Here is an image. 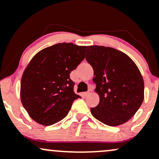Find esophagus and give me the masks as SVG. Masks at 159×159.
<instances>
[{
    "label": "esophagus",
    "mask_w": 159,
    "mask_h": 159,
    "mask_svg": "<svg viewBox=\"0 0 159 159\" xmlns=\"http://www.w3.org/2000/svg\"><path fill=\"white\" fill-rule=\"evenodd\" d=\"M91 93H92V90H91V89H89V90H88V91H87L86 93H85V94H86V96H88V95L91 94Z\"/></svg>",
    "instance_id": "1"
}]
</instances>
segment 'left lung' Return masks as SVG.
Returning <instances> with one entry per match:
<instances>
[{
  "label": "left lung",
  "instance_id": "obj_1",
  "mask_svg": "<svg viewBox=\"0 0 159 159\" xmlns=\"http://www.w3.org/2000/svg\"><path fill=\"white\" fill-rule=\"evenodd\" d=\"M86 60L93 69L95 92L100 97L91 114L101 123L116 126L134 116L144 100V81L127 55L111 47H87Z\"/></svg>",
  "mask_w": 159,
  "mask_h": 159
}]
</instances>
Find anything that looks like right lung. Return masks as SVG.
<instances>
[{
	"label": "right lung",
	"mask_w": 159,
	"mask_h": 159,
	"mask_svg": "<svg viewBox=\"0 0 159 159\" xmlns=\"http://www.w3.org/2000/svg\"><path fill=\"white\" fill-rule=\"evenodd\" d=\"M86 46L58 43L39 51L23 71L20 99L30 116L43 126H51L68 115L74 92L70 73L84 60Z\"/></svg>",
	"instance_id": "obj_1"
}]
</instances>
